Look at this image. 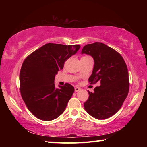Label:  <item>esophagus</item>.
<instances>
[{
  "label": "esophagus",
  "instance_id": "obj_1",
  "mask_svg": "<svg viewBox=\"0 0 147 147\" xmlns=\"http://www.w3.org/2000/svg\"><path fill=\"white\" fill-rule=\"evenodd\" d=\"M80 89H81V88H79V87H75V88H74V91H75L76 92L79 91Z\"/></svg>",
  "mask_w": 147,
  "mask_h": 147
}]
</instances>
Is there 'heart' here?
I'll use <instances>...</instances> for the list:
<instances>
[{"label": "heart", "instance_id": "heart-1", "mask_svg": "<svg viewBox=\"0 0 147 147\" xmlns=\"http://www.w3.org/2000/svg\"><path fill=\"white\" fill-rule=\"evenodd\" d=\"M87 57H90V56H84L83 58H87Z\"/></svg>", "mask_w": 147, "mask_h": 147}]
</instances>
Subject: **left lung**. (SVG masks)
Returning a JSON list of instances; mask_svg holds the SVG:
<instances>
[{
    "label": "left lung",
    "mask_w": 147,
    "mask_h": 147,
    "mask_svg": "<svg viewBox=\"0 0 147 147\" xmlns=\"http://www.w3.org/2000/svg\"><path fill=\"white\" fill-rule=\"evenodd\" d=\"M82 53L89 54L94 59L89 82H100L93 93L88 91L89 98L84 104V108L95 119H108L120 109L128 94L130 82L127 66L117 51L102 43L86 45Z\"/></svg>",
    "instance_id": "left-lung-1"
}]
</instances>
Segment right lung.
<instances>
[{
    "label": "right lung",
    "instance_id": "add662e5",
    "mask_svg": "<svg viewBox=\"0 0 147 147\" xmlns=\"http://www.w3.org/2000/svg\"><path fill=\"white\" fill-rule=\"evenodd\" d=\"M80 46L47 43L26 57L19 75L20 91L29 111L43 121L61 115L74 91L68 83L56 88L55 75Z\"/></svg>",
    "mask_w": 147,
    "mask_h": 147
}]
</instances>
